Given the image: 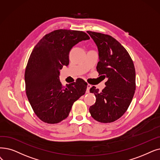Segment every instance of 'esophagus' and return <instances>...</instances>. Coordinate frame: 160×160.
I'll list each match as a JSON object with an SVG mask.
<instances>
[{"label": "esophagus", "mask_w": 160, "mask_h": 160, "mask_svg": "<svg viewBox=\"0 0 160 160\" xmlns=\"http://www.w3.org/2000/svg\"><path fill=\"white\" fill-rule=\"evenodd\" d=\"M91 87H92L91 85L88 84V85H87V89H86V93H89V89H90V88H91Z\"/></svg>", "instance_id": "esophagus-1"}]
</instances>
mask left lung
<instances>
[{
  "label": "left lung",
  "mask_w": 160,
  "mask_h": 160,
  "mask_svg": "<svg viewBox=\"0 0 160 160\" xmlns=\"http://www.w3.org/2000/svg\"><path fill=\"white\" fill-rule=\"evenodd\" d=\"M99 51L97 71L107 77L106 87L100 92L93 86L96 101L89 107L93 119L101 123L113 122L126 112L136 88L135 69L128 51L118 40L108 34L87 31Z\"/></svg>",
  "instance_id": "obj_1"
}]
</instances>
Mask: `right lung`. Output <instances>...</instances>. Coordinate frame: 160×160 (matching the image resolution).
<instances>
[{"instance_id": "1", "label": "right lung", "mask_w": 160, "mask_h": 160, "mask_svg": "<svg viewBox=\"0 0 160 160\" xmlns=\"http://www.w3.org/2000/svg\"><path fill=\"white\" fill-rule=\"evenodd\" d=\"M88 34L80 31L58 29L48 33L32 50L25 72L27 97L34 112L47 123L68 117L73 103L84 95L87 83L81 78L62 86L59 70L69 63V52Z\"/></svg>"}]
</instances>
